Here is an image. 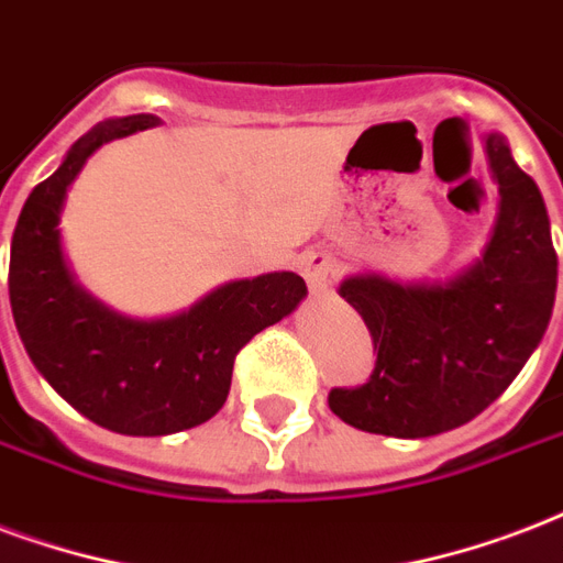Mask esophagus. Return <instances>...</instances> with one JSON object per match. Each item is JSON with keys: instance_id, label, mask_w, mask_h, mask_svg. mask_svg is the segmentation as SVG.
Wrapping results in <instances>:
<instances>
[{"instance_id": "1", "label": "esophagus", "mask_w": 563, "mask_h": 563, "mask_svg": "<svg viewBox=\"0 0 563 563\" xmlns=\"http://www.w3.org/2000/svg\"><path fill=\"white\" fill-rule=\"evenodd\" d=\"M300 274L312 291L328 289L339 274V260L330 251H310L300 260Z\"/></svg>"}]
</instances>
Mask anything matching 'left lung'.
I'll return each mask as SVG.
<instances>
[{
    "label": "left lung",
    "instance_id": "left-lung-1",
    "mask_svg": "<svg viewBox=\"0 0 563 563\" xmlns=\"http://www.w3.org/2000/svg\"><path fill=\"white\" fill-rule=\"evenodd\" d=\"M484 150L499 212L478 263L449 283L363 274L339 286L377 351L366 384L328 396L360 431L416 440L461 428L508 389L547 333L558 286L547 203L508 141L487 135Z\"/></svg>",
    "mask_w": 563,
    "mask_h": 563
}]
</instances>
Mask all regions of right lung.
<instances>
[{"label": "right lung", "mask_w": 563, "mask_h": 563, "mask_svg": "<svg viewBox=\"0 0 563 563\" xmlns=\"http://www.w3.org/2000/svg\"><path fill=\"white\" fill-rule=\"evenodd\" d=\"M156 126L153 114L102 120L25 200L11 239L8 295L29 357L64 401L129 437L177 434L212 419L233 380L235 354L307 295L291 272L233 280L170 319L118 316L76 286L62 253L67 188L106 141Z\"/></svg>", "instance_id": "obj_1"}]
</instances>
